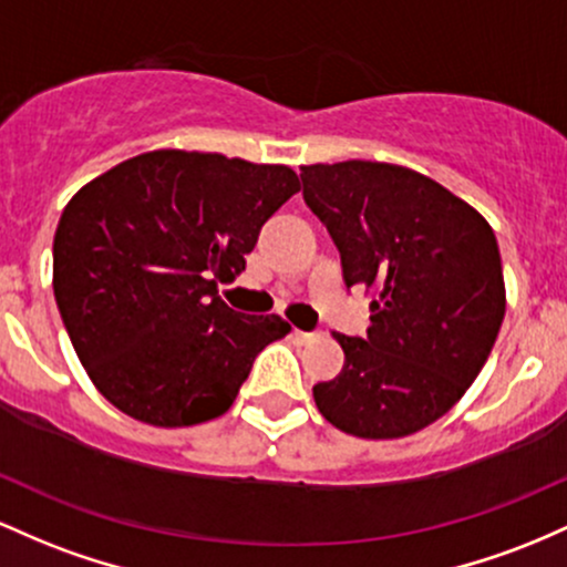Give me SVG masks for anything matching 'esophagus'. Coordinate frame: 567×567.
<instances>
[{
	"label": "esophagus",
	"instance_id": "esophagus-1",
	"mask_svg": "<svg viewBox=\"0 0 567 567\" xmlns=\"http://www.w3.org/2000/svg\"><path fill=\"white\" fill-rule=\"evenodd\" d=\"M291 337H295L297 346H308V342H313L318 334L316 332H302V329H295V332H291Z\"/></svg>",
	"mask_w": 567,
	"mask_h": 567
}]
</instances>
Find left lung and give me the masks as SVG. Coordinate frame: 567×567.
I'll use <instances>...</instances> for the list:
<instances>
[{
	"mask_svg": "<svg viewBox=\"0 0 567 567\" xmlns=\"http://www.w3.org/2000/svg\"><path fill=\"white\" fill-rule=\"evenodd\" d=\"M302 198L327 225L351 289L374 291L367 337L334 332L342 372L313 385L318 412L361 439L425 429L474 383L506 313L485 216L404 165H302Z\"/></svg>",
	"mask_w": 567,
	"mask_h": 567,
	"instance_id": "left-lung-1",
	"label": "left lung"
}]
</instances>
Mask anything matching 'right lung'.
<instances>
[{
	"instance_id": "obj_1",
	"label": "right lung",
	"mask_w": 567,
	"mask_h": 567,
	"mask_svg": "<svg viewBox=\"0 0 567 567\" xmlns=\"http://www.w3.org/2000/svg\"><path fill=\"white\" fill-rule=\"evenodd\" d=\"M297 189L289 165L155 150L66 203L53 291L106 402L161 429L230 410L257 353L291 327L238 313L216 291L246 270L262 225Z\"/></svg>"
}]
</instances>
